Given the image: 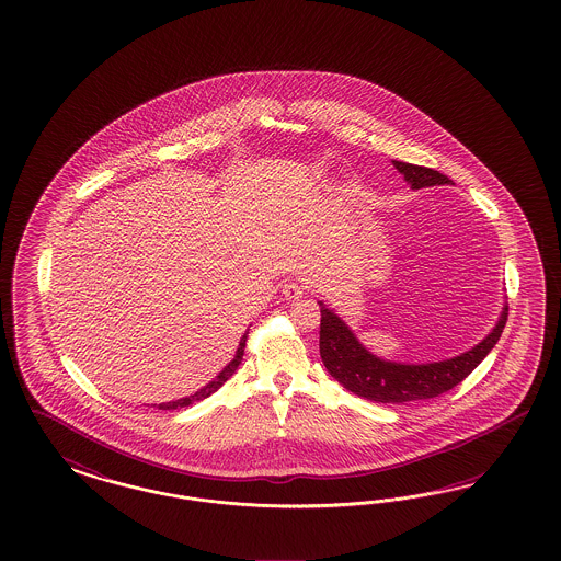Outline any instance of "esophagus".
<instances>
[{
    "instance_id": "34e87169",
    "label": "esophagus",
    "mask_w": 561,
    "mask_h": 561,
    "mask_svg": "<svg viewBox=\"0 0 561 561\" xmlns=\"http://www.w3.org/2000/svg\"><path fill=\"white\" fill-rule=\"evenodd\" d=\"M282 296H284V300H288V302H298V300L305 296V286L298 284V282H288V284H284Z\"/></svg>"
}]
</instances>
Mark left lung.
I'll list each match as a JSON object with an SVG mask.
<instances>
[{
	"mask_svg": "<svg viewBox=\"0 0 561 561\" xmlns=\"http://www.w3.org/2000/svg\"><path fill=\"white\" fill-rule=\"evenodd\" d=\"M392 167L399 170L411 188L434 187L450 183L446 174L438 170L415 167L408 162L392 160ZM321 306V357L329 374L343 385V389L354 392L357 397L370 399L376 403H399L405 405L409 401L432 399L442 392L455 389L469 374L476 370L481 359L488 356L493 345L500 340L506 321L508 306L504 305L497 323L485 340L479 341L476 347L460 356L430 362V364H403L374 356L368 352L347 324L329 310L323 302Z\"/></svg>",
	"mask_w": 561,
	"mask_h": 561,
	"instance_id": "left-lung-1",
	"label": "left lung"
}]
</instances>
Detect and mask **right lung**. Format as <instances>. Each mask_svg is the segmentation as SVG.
I'll return each instance as SVG.
<instances>
[{
	"mask_svg": "<svg viewBox=\"0 0 561 561\" xmlns=\"http://www.w3.org/2000/svg\"><path fill=\"white\" fill-rule=\"evenodd\" d=\"M247 337H249V331L240 337L238 341V350L234 357H232V362L228 364V366H224V370H221L211 382H207L204 389H199L197 392H193V394H188V397H183V399H176V401H169V403H160L158 409H179V408H188V405H193V403H197V401H204L207 399L211 392L218 391L221 385L232 376V374L237 373L238 366H240V362H242V356H244V345H247Z\"/></svg>",
	"mask_w": 561,
	"mask_h": 561,
	"instance_id": "add662e5",
	"label": "right lung"
}]
</instances>
